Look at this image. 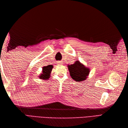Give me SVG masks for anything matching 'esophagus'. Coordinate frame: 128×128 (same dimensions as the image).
<instances>
[{
	"label": "esophagus",
	"instance_id": "obj_1",
	"mask_svg": "<svg viewBox=\"0 0 128 128\" xmlns=\"http://www.w3.org/2000/svg\"><path fill=\"white\" fill-rule=\"evenodd\" d=\"M58 64H60V65L62 64V62H58Z\"/></svg>",
	"mask_w": 128,
	"mask_h": 128
}]
</instances>
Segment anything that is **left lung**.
<instances>
[{
  "mask_svg": "<svg viewBox=\"0 0 128 128\" xmlns=\"http://www.w3.org/2000/svg\"><path fill=\"white\" fill-rule=\"evenodd\" d=\"M70 74L76 82H82L86 80L90 72V69L80 63L79 60L75 62L74 64L68 65Z\"/></svg>",
  "mask_w": 128,
  "mask_h": 128,
  "instance_id": "left-lung-1",
  "label": "left lung"
}]
</instances>
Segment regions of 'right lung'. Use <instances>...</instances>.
<instances>
[{
  "mask_svg": "<svg viewBox=\"0 0 128 128\" xmlns=\"http://www.w3.org/2000/svg\"><path fill=\"white\" fill-rule=\"evenodd\" d=\"M52 68H53V65H48V66H44L42 68V74H41L40 76H39V78L44 80H48L50 77Z\"/></svg>",
  "mask_w": 128,
  "mask_h": 128,
  "instance_id": "add662e5",
  "label": "right lung"
}]
</instances>
